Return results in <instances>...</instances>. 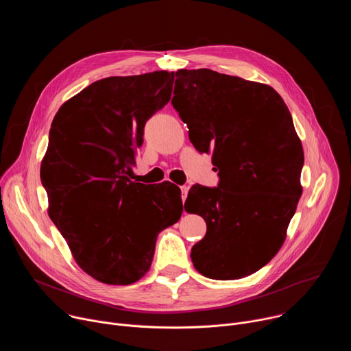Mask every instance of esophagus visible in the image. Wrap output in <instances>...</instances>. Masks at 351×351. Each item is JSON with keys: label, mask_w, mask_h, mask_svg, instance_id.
I'll return each instance as SVG.
<instances>
[{"label": "esophagus", "mask_w": 351, "mask_h": 351, "mask_svg": "<svg viewBox=\"0 0 351 351\" xmlns=\"http://www.w3.org/2000/svg\"><path fill=\"white\" fill-rule=\"evenodd\" d=\"M180 191H182V197H183V199H186V197H187V193H189V186H187V184H183V186H180Z\"/></svg>", "instance_id": "34e87169"}]
</instances>
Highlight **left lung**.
I'll list each match as a JSON object with an SVG mask.
<instances>
[{
    "instance_id": "obj_1",
    "label": "left lung",
    "mask_w": 351,
    "mask_h": 351,
    "mask_svg": "<svg viewBox=\"0 0 351 351\" xmlns=\"http://www.w3.org/2000/svg\"><path fill=\"white\" fill-rule=\"evenodd\" d=\"M172 106L198 153H213L217 187L194 184L184 210L207 223L194 268L232 280L267 265L302 195L304 153L282 97L267 84L211 69L175 73Z\"/></svg>"
}]
</instances>
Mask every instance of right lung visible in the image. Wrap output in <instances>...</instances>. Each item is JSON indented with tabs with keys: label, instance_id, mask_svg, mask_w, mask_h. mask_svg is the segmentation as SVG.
<instances>
[{
	"label": "right lung",
	"instance_id": "1",
	"mask_svg": "<svg viewBox=\"0 0 351 351\" xmlns=\"http://www.w3.org/2000/svg\"><path fill=\"white\" fill-rule=\"evenodd\" d=\"M173 72L97 80L58 110L40 178L48 215L77 265L130 285L152 265L158 233L179 221L180 189L130 180L145 122L171 99Z\"/></svg>",
	"mask_w": 351,
	"mask_h": 351
}]
</instances>
